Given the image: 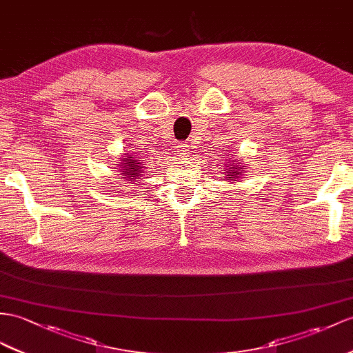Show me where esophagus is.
I'll list each match as a JSON object with an SVG mask.
<instances>
[{"label": "esophagus", "instance_id": "obj_1", "mask_svg": "<svg viewBox=\"0 0 353 353\" xmlns=\"http://www.w3.org/2000/svg\"><path fill=\"white\" fill-rule=\"evenodd\" d=\"M178 154H181V156H187V154L192 152V145H188L187 142H183L178 145Z\"/></svg>", "mask_w": 353, "mask_h": 353}]
</instances>
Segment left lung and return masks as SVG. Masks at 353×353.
<instances>
[{
    "mask_svg": "<svg viewBox=\"0 0 353 353\" xmlns=\"http://www.w3.org/2000/svg\"><path fill=\"white\" fill-rule=\"evenodd\" d=\"M225 170L226 178L234 179V181H236L239 175H244V166H241V163H230V165H226Z\"/></svg>",
    "mask_w": 353,
    "mask_h": 353,
    "instance_id": "8db88e82",
    "label": "left lung"
}]
</instances>
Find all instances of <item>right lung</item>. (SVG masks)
Returning a JSON list of instances; mask_svg holds the SVG:
<instances>
[{
  "label": "right lung",
  "mask_w": 353,
  "mask_h": 353,
  "mask_svg": "<svg viewBox=\"0 0 353 353\" xmlns=\"http://www.w3.org/2000/svg\"><path fill=\"white\" fill-rule=\"evenodd\" d=\"M124 160L119 168H121L123 172V179H127V181H136V179H139L141 174H142V169L143 166L141 165V161H137L133 156H128V152L124 154Z\"/></svg>",
  "instance_id": "1"
}]
</instances>
